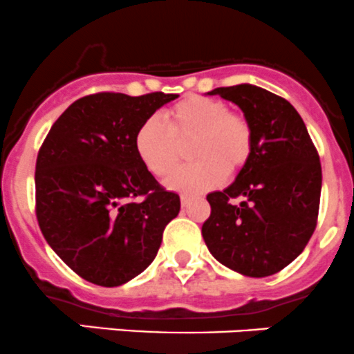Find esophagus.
<instances>
[{
    "label": "esophagus",
    "mask_w": 354,
    "mask_h": 354,
    "mask_svg": "<svg viewBox=\"0 0 354 354\" xmlns=\"http://www.w3.org/2000/svg\"><path fill=\"white\" fill-rule=\"evenodd\" d=\"M191 199H192V196H191V194H182V196H180V203H182V206H187L189 203H191Z\"/></svg>",
    "instance_id": "1"
}]
</instances>
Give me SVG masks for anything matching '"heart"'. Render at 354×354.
<instances>
[{"mask_svg": "<svg viewBox=\"0 0 354 354\" xmlns=\"http://www.w3.org/2000/svg\"><path fill=\"white\" fill-rule=\"evenodd\" d=\"M167 127L151 117L139 125L134 148L142 165L155 177L167 178L178 169L184 148L198 162L169 180L180 192H201L218 185L225 176H236L253 151V129L239 111L222 100L191 94L165 111Z\"/></svg>", "mask_w": 354, "mask_h": 354, "instance_id": "heart-1", "label": "heart"}]
</instances>
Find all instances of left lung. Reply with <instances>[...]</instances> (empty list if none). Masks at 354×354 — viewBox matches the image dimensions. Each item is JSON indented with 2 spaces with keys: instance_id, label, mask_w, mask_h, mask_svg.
<instances>
[{
  "instance_id": "obj_1",
  "label": "left lung",
  "mask_w": 354,
  "mask_h": 354,
  "mask_svg": "<svg viewBox=\"0 0 354 354\" xmlns=\"http://www.w3.org/2000/svg\"><path fill=\"white\" fill-rule=\"evenodd\" d=\"M244 111L253 151L223 191L206 196L212 213L203 239L222 265L268 277L296 260L313 236L322 191L318 151L291 103L251 84L216 87Z\"/></svg>"
}]
</instances>
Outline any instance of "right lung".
Masks as SVG:
<instances>
[{
	"mask_svg": "<svg viewBox=\"0 0 354 354\" xmlns=\"http://www.w3.org/2000/svg\"><path fill=\"white\" fill-rule=\"evenodd\" d=\"M177 94L96 93L70 104L36 162V216L55 253L87 282L125 284L149 267L180 198L142 165L139 125Z\"/></svg>",
	"mask_w": 354,
	"mask_h": 354,
	"instance_id": "right-lung-1",
	"label": "right lung"
}]
</instances>
